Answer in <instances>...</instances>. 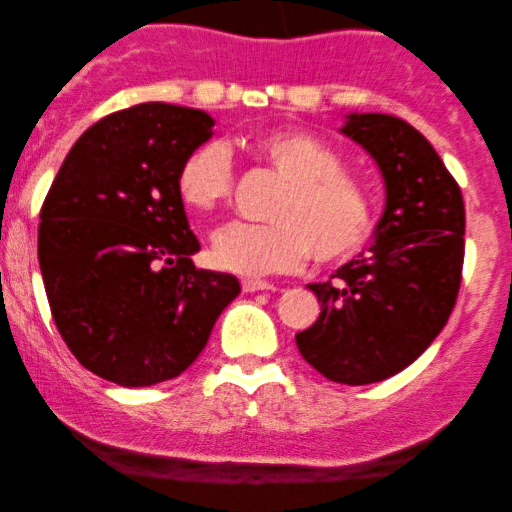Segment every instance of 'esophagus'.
Returning a JSON list of instances; mask_svg holds the SVG:
<instances>
[{
  "label": "esophagus",
  "instance_id": "obj_1",
  "mask_svg": "<svg viewBox=\"0 0 512 512\" xmlns=\"http://www.w3.org/2000/svg\"><path fill=\"white\" fill-rule=\"evenodd\" d=\"M242 289H245V292H270V289L275 287L265 280H252V277H247V280H242Z\"/></svg>",
  "mask_w": 512,
  "mask_h": 512
}]
</instances>
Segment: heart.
<instances>
[{
	"label": "heart",
	"instance_id": "heart-1",
	"mask_svg": "<svg viewBox=\"0 0 512 512\" xmlns=\"http://www.w3.org/2000/svg\"><path fill=\"white\" fill-rule=\"evenodd\" d=\"M260 156L287 180L272 223H230L213 237L215 262L242 275H272L317 262H337L364 245L374 225L371 190L344 170L324 141L299 131H277L257 141ZM235 185L225 143L195 148L178 170V195L193 213H213L230 200Z\"/></svg>",
	"mask_w": 512,
	"mask_h": 512
}]
</instances>
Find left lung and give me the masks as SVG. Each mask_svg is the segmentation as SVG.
Returning a JSON list of instances; mask_svg holds the SVG:
<instances>
[{
  "label": "left lung",
  "instance_id": "obj_1",
  "mask_svg": "<svg viewBox=\"0 0 512 512\" xmlns=\"http://www.w3.org/2000/svg\"><path fill=\"white\" fill-rule=\"evenodd\" d=\"M342 133L379 165L386 208L369 250L309 285L322 312L294 339L319 374L361 386L414 364L446 327L461 289L466 208L443 160L406 121L349 113Z\"/></svg>",
  "mask_w": 512,
  "mask_h": 512
}]
</instances>
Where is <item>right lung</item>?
<instances>
[{"label":"right lung","mask_w":512,"mask_h":512,"mask_svg":"<svg viewBox=\"0 0 512 512\" xmlns=\"http://www.w3.org/2000/svg\"><path fill=\"white\" fill-rule=\"evenodd\" d=\"M198 108L138 103L94 123L61 163L39 223L51 317L81 366L118 386L183 374L240 294L200 250L178 195L183 160L213 136Z\"/></svg>","instance_id":"add662e5"}]
</instances>
